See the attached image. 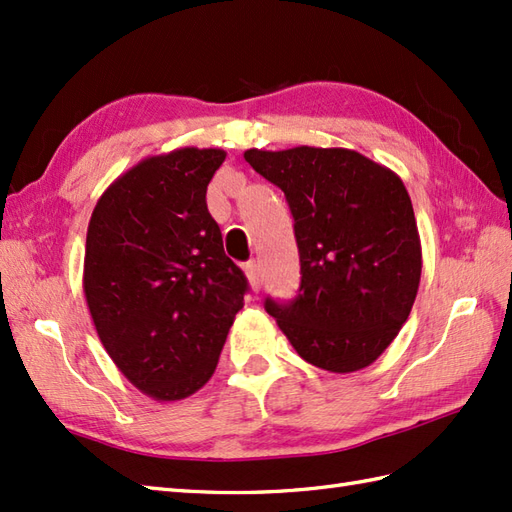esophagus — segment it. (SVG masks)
Masks as SVG:
<instances>
[{
    "instance_id": "esophagus-1",
    "label": "esophagus",
    "mask_w": 512,
    "mask_h": 512,
    "mask_svg": "<svg viewBox=\"0 0 512 512\" xmlns=\"http://www.w3.org/2000/svg\"><path fill=\"white\" fill-rule=\"evenodd\" d=\"M246 277L250 281V288H253L255 292L262 288V266H259V262L246 264Z\"/></svg>"
}]
</instances>
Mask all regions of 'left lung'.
<instances>
[{
  "label": "left lung",
  "instance_id": "left-lung-1",
  "mask_svg": "<svg viewBox=\"0 0 512 512\" xmlns=\"http://www.w3.org/2000/svg\"><path fill=\"white\" fill-rule=\"evenodd\" d=\"M244 158L286 195L301 262L299 295L266 299L297 354L347 374L396 339L418 295L422 250L405 184L352 149H248Z\"/></svg>",
  "mask_w": 512,
  "mask_h": 512
}]
</instances>
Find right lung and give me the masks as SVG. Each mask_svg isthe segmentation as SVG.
<instances>
[{
	"mask_svg": "<svg viewBox=\"0 0 512 512\" xmlns=\"http://www.w3.org/2000/svg\"><path fill=\"white\" fill-rule=\"evenodd\" d=\"M222 149L140 160L96 202L83 292L103 347L156 400L195 394L215 372L248 281L226 257L206 187Z\"/></svg>",
	"mask_w": 512,
	"mask_h": 512,
	"instance_id": "1",
	"label": "right lung"
}]
</instances>
